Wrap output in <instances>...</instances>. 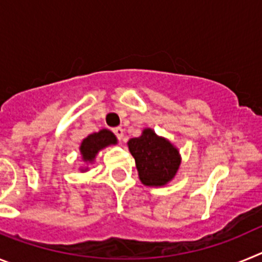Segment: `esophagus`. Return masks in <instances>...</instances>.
Instances as JSON below:
<instances>
[{
  "instance_id": "esophagus-1",
  "label": "esophagus",
  "mask_w": 262,
  "mask_h": 262,
  "mask_svg": "<svg viewBox=\"0 0 262 262\" xmlns=\"http://www.w3.org/2000/svg\"><path fill=\"white\" fill-rule=\"evenodd\" d=\"M113 133H114V135L117 136L118 139H123V135H124V133H123V128H122V127H115V128H113Z\"/></svg>"
}]
</instances>
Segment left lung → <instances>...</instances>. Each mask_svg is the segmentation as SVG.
<instances>
[{
  "mask_svg": "<svg viewBox=\"0 0 262 262\" xmlns=\"http://www.w3.org/2000/svg\"><path fill=\"white\" fill-rule=\"evenodd\" d=\"M128 149L135 159L139 178L147 186L165 185L174 177L181 163L177 149L151 128H145L139 138L129 139Z\"/></svg>",
  "mask_w": 262,
  "mask_h": 262,
  "instance_id": "obj_1",
  "label": "left lung"
}]
</instances>
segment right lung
I'll list each match as a JSON object with an SVG mask.
<instances>
[{
    "label": "right lung",
    "mask_w": 262,
    "mask_h": 262,
    "mask_svg": "<svg viewBox=\"0 0 262 262\" xmlns=\"http://www.w3.org/2000/svg\"><path fill=\"white\" fill-rule=\"evenodd\" d=\"M115 143H117V138H115L114 134L108 129H101L99 133L92 134L82 140L80 152L82 155V159L86 163L88 161L90 163V161H93L98 151L110 144H115Z\"/></svg>",
    "instance_id": "add662e5"
}]
</instances>
